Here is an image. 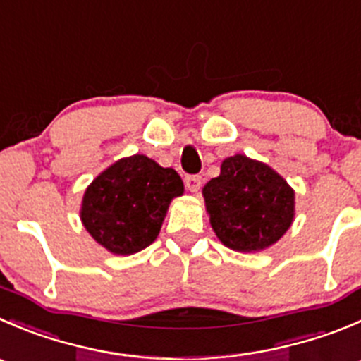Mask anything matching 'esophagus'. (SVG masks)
I'll return each instance as SVG.
<instances>
[{"label": "esophagus", "instance_id": "1", "mask_svg": "<svg viewBox=\"0 0 361 361\" xmlns=\"http://www.w3.org/2000/svg\"><path fill=\"white\" fill-rule=\"evenodd\" d=\"M185 185H187V188L192 192V194H197V192L201 190L202 180H201V176L194 174V176H187V178H185Z\"/></svg>", "mask_w": 361, "mask_h": 361}]
</instances>
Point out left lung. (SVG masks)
Returning <instances> with one entry per match:
<instances>
[{
  "mask_svg": "<svg viewBox=\"0 0 361 361\" xmlns=\"http://www.w3.org/2000/svg\"><path fill=\"white\" fill-rule=\"evenodd\" d=\"M202 195L216 238L238 252H259L277 243L295 219V190L288 181L245 155L224 160Z\"/></svg>",
  "mask_w": 361,
  "mask_h": 361,
  "instance_id": "1",
  "label": "left lung"
}]
</instances>
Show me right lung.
Segmentation results:
<instances>
[{"label":"right lung","instance_id":"1","mask_svg":"<svg viewBox=\"0 0 361 361\" xmlns=\"http://www.w3.org/2000/svg\"><path fill=\"white\" fill-rule=\"evenodd\" d=\"M183 181L171 167L146 155L121 159L86 188L80 220L97 243L116 255H130L157 240L171 201Z\"/></svg>","mask_w":361,"mask_h":361}]
</instances>
